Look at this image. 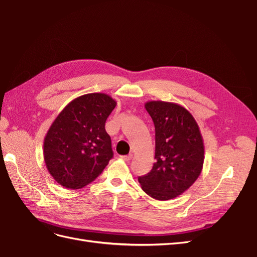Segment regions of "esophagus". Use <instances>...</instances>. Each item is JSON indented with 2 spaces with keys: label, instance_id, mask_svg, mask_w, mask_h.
<instances>
[{
  "label": "esophagus",
  "instance_id": "esophagus-1",
  "mask_svg": "<svg viewBox=\"0 0 257 257\" xmlns=\"http://www.w3.org/2000/svg\"><path fill=\"white\" fill-rule=\"evenodd\" d=\"M132 157H133V155L132 154H128V155H122V157H120L123 161H125V162H130L131 161V159H132Z\"/></svg>",
  "mask_w": 257,
  "mask_h": 257
}]
</instances>
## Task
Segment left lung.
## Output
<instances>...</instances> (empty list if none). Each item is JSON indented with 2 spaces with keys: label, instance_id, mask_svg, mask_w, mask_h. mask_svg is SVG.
Returning a JSON list of instances; mask_svg holds the SVG:
<instances>
[{
  "label": "left lung",
  "instance_id": "1",
  "mask_svg": "<svg viewBox=\"0 0 257 257\" xmlns=\"http://www.w3.org/2000/svg\"><path fill=\"white\" fill-rule=\"evenodd\" d=\"M145 108L155 127V163L150 173L138 177V182L154 199H173L199 177L204 139L194 116L181 105L150 100Z\"/></svg>",
  "mask_w": 257,
  "mask_h": 257
}]
</instances>
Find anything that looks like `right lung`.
Instances as JSON below:
<instances>
[{
    "instance_id": "obj_1",
    "label": "right lung",
    "mask_w": 257,
    "mask_h": 257,
    "mask_svg": "<svg viewBox=\"0 0 257 257\" xmlns=\"http://www.w3.org/2000/svg\"><path fill=\"white\" fill-rule=\"evenodd\" d=\"M115 105L105 93H89L73 99L54 119L44 139V160L60 185L81 189L102 174L113 157L105 123Z\"/></svg>"
}]
</instances>
